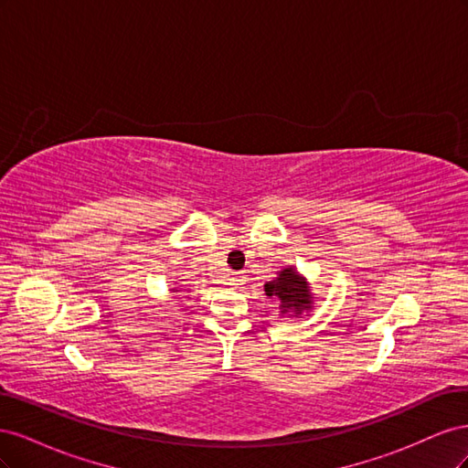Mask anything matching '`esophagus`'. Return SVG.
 I'll use <instances>...</instances> for the list:
<instances>
[{"label": "esophagus", "mask_w": 468, "mask_h": 468, "mask_svg": "<svg viewBox=\"0 0 468 468\" xmlns=\"http://www.w3.org/2000/svg\"><path fill=\"white\" fill-rule=\"evenodd\" d=\"M230 281H232V285H238L239 281H242V275H238V273H234L232 277H230Z\"/></svg>", "instance_id": "34e87169"}]
</instances>
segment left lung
Returning a JSON list of instances; mask_svg holds the SVG:
<instances>
[{
  "label": "left lung",
  "mask_w": 468,
  "mask_h": 468,
  "mask_svg": "<svg viewBox=\"0 0 468 468\" xmlns=\"http://www.w3.org/2000/svg\"><path fill=\"white\" fill-rule=\"evenodd\" d=\"M265 294L279 301L281 313L301 316L313 304V294L306 289V281L292 269H282L277 279L265 282Z\"/></svg>",
  "instance_id": "1"
}]
</instances>
